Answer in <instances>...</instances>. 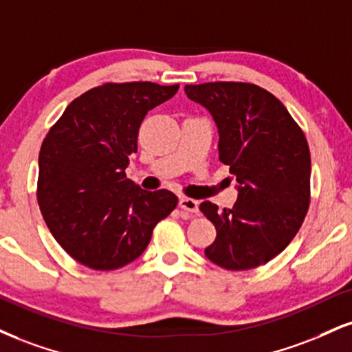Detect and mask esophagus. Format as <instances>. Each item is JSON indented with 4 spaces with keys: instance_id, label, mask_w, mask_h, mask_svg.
Returning a JSON list of instances; mask_svg holds the SVG:
<instances>
[{
    "instance_id": "34e87169",
    "label": "esophagus",
    "mask_w": 352,
    "mask_h": 352,
    "mask_svg": "<svg viewBox=\"0 0 352 352\" xmlns=\"http://www.w3.org/2000/svg\"><path fill=\"white\" fill-rule=\"evenodd\" d=\"M180 208L185 211H190V213H197L198 206H200V201L193 200V198H187V197H182L179 201Z\"/></svg>"
}]
</instances>
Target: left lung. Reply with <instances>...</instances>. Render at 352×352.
I'll use <instances>...</instances> for the list:
<instances>
[{
  "mask_svg": "<svg viewBox=\"0 0 352 352\" xmlns=\"http://www.w3.org/2000/svg\"><path fill=\"white\" fill-rule=\"evenodd\" d=\"M217 122L219 160L230 165L238 200L201 213L217 228L205 256L228 270H249L278 256L302 226L310 205L311 160L307 138L272 93L252 83L185 85Z\"/></svg>",
  "mask_w": 352,
  "mask_h": 352,
  "instance_id": "1",
  "label": "left lung"
}]
</instances>
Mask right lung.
I'll use <instances>...</instances> for the list:
<instances>
[{
  "label": "right lung",
  "mask_w": 352,
  "mask_h": 352,
  "mask_svg": "<svg viewBox=\"0 0 352 352\" xmlns=\"http://www.w3.org/2000/svg\"><path fill=\"white\" fill-rule=\"evenodd\" d=\"M177 90L179 85L104 83L72 101L45 135L37 201L55 241L80 264L124 267L177 206L172 192H147L124 172L147 111Z\"/></svg>",
  "instance_id": "1"
}]
</instances>
